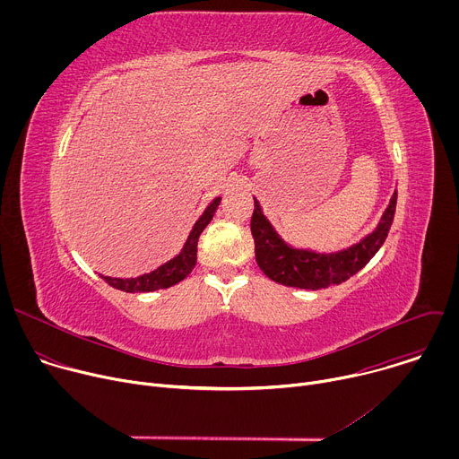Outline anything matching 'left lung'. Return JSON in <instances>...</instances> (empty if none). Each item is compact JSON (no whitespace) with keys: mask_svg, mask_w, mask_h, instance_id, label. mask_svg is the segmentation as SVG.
<instances>
[{"mask_svg":"<svg viewBox=\"0 0 459 459\" xmlns=\"http://www.w3.org/2000/svg\"><path fill=\"white\" fill-rule=\"evenodd\" d=\"M396 202L398 192L394 190L376 229L358 243L336 252H316L287 243L254 198L250 230L257 267L273 281L285 287L316 290L340 285L359 273L385 243L392 220H394Z\"/></svg>","mask_w":459,"mask_h":459,"instance_id":"obj_1","label":"left lung"}]
</instances>
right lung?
<instances>
[{
  "label": "right lung",
  "instance_id": "add662e5",
  "mask_svg": "<svg viewBox=\"0 0 459 459\" xmlns=\"http://www.w3.org/2000/svg\"><path fill=\"white\" fill-rule=\"evenodd\" d=\"M221 198H214L207 209L204 211V214L198 218V221L194 223L183 248L179 250L178 255H174L172 259H169L167 264L160 265L156 271L136 276V278H112V276H103L100 274L110 287L123 290V292H154L160 289H169L176 283H179L181 280H185L192 269L195 267V252H198V239L200 234L204 232V229L211 223L214 212L220 207Z\"/></svg>",
  "mask_w": 459,
  "mask_h": 459
}]
</instances>
